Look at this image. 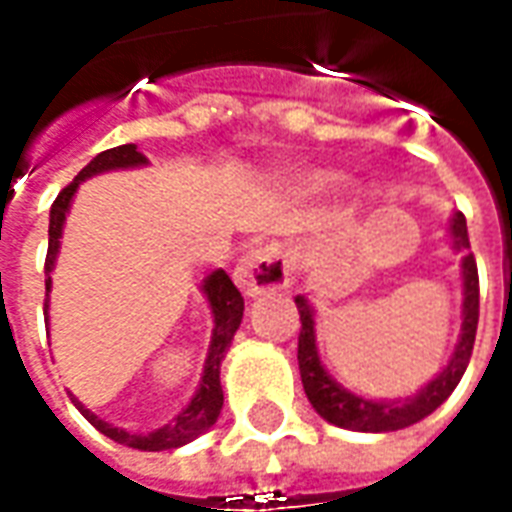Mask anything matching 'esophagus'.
I'll return each mask as SVG.
<instances>
[{"instance_id":"34e87169","label":"esophagus","mask_w":512,"mask_h":512,"mask_svg":"<svg viewBox=\"0 0 512 512\" xmlns=\"http://www.w3.org/2000/svg\"><path fill=\"white\" fill-rule=\"evenodd\" d=\"M233 277L235 285L249 299L266 296V293L285 290L290 285L288 260L279 246H255L238 260Z\"/></svg>"}]
</instances>
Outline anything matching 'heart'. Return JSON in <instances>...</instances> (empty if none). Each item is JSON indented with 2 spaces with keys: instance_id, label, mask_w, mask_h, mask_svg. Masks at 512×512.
<instances>
[{
  "instance_id": "heart-1",
  "label": "heart",
  "mask_w": 512,
  "mask_h": 512,
  "mask_svg": "<svg viewBox=\"0 0 512 512\" xmlns=\"http://www.w3.org/2000/svg\"><path fill=\"white\" fill-rule=\"evenodd\" d=\"M326 175H321V172H304V175H299L296 178V186H299L301 191H318L326 186Z\"/></svg>"
}]
</instances>
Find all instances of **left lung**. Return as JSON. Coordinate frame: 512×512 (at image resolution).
I'll return each mask as SVG.
<instances>
[{"label":"left lung","instance_id":"obj_1","mask_svg":"<svg viewBox=\"0 0 512 512\" xmlns=\"http://www.w3.org/2000/svg\"><path fill=\"white\" fill-rule=\"evenodd\" d=\"M452 246L463 252L461 277H463V323L461 340L455 345V354L441 370L439 376L422 386L417 395L406 400H389V403H376L365 397L348 392L337 384L326 367L321 365L318 345H315V312L307 304L304 296H296V307L301 315L299 332V370L304 392L310 397L312 408L321 414L326 422H332L337 428L359 430V433H389L414 425L419 419L433 414L436 408L452 395V389L458 386L461 376L466 373V365L472 359L474 334H477V321H480V279H477V263L469 252V233H466V216L455 213L450 219Z\"/></svg>","mask_w":512,"mask_h":512}]
</instances>
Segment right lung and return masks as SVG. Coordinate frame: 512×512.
<instances>
[{"label":"right lung","instance_id":"obj_1","mask_svg":"<svg viewBox=\"0 0 512 512\" xmlns=\"http://www.w3.org/2000/svg\"><path fill=\"white\" fill-rule=\"evenodd\" d=\"M147 158L136 150V145H120L112 147V150H104L87 164V167L73 178V183H68L65 189L57 194V200L51 205V219H49V252H46V318H49V290H51V268H54V260H57V252H60V238H62V224H65V213L71 208V200L79 183L93 175H101V172H109V169H128V167H145ZM202 293L211 304L213 312V334H211V348H208V359H205V370H202L200 389L194 392V397L189 400V406L180 411L178 417L172 419L164 428L153 430V433H128L123 428H115L104 419H98L90 411L84 408L76 397L71 395L73 406L82 411V417L101 430L104 436H109L117 444H126V447H134V450L145 452H161V450H175V447H183L189 444L197 436H202L205 430L211 428L213 422L219 419V411H222L224 392L222 381H219V370H222V359L227 354V348L233 343V334L238 332L241 326V318H244V296L238 293V288L233 285V279L224 274L222 268H216L213 274H208V279L202 282Z\"/></svg>","mask_w":512,"mask_h":512}]
</instances>
